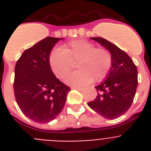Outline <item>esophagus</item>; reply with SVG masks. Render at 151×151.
Returning <instances> with one entry per match:
<instances>
[{"label":"esophagus","instance_id":"1","mask_svg":"<svg viewBox=\"0 0 151 151\" xmlns=\"http://www.w3.org/2000/svg\"><path fill=\"white\" fill-rule=\"evenodd\" d=\"M73 89L78 90V91H82L83 90H84V88H78V87H75V88H73Z\"/></svg>","mask_w":151,"mask_h":151}]
</instances>
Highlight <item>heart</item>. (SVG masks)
Listing matches in <instances>:
<instances>
[{
	"label": "heart",
	"mask_w": 151,
	"mask_h": 151,
	"mask_svg": "<svg viewBox=\"0 0 151 151\" xmlns=\"http://www.w3.org/2000/svg\"><path fill=\"white\" fill-rule=\"evenodd\" d=\"M76 62V71L65 78V82L73 86H84L93 80L99 81L106 78L112 65L109 51L96 48L93 43L77 40L65 44L60 48H54L49 55V65L58 78H64Z\"/></svg>",
	"instance_id": "heart-1"
}]
</instances>
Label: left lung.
I'll return each mask as SVG.
<instances>
[{"instance_id":"left-lung-1","label":"left lung","mask_w":151,"mask_h":151,"mask_svg":"<svg viewBox=\"0 0 151 151\" xmlns=\"http://www.w3.org/2000/svg\"><path fill=\"white\" fill-rule=\"evenodd\" d=\"M109 51L112 65L105 81L96 86L98 94L88 106L105 118L121 117L129 110L138 86V70L130 57L102 37H91Z\"/></svg>"}]
</instances>
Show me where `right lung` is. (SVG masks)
<instances>
[{"mask_svg":"<svg viewBox=\"0 0 151 151\" xmlns=\"http://www.w3.org/2000/svg\"><path fill=\"white\" fill-rule=\"evenodd\" d=\"M63 38L46 37L21 55L15 67L14 93L22 113L39 124L56 118L63 110L70 91L52 72L49 55Z\"/></svg>","mask_w":151,"mask_h":151,"instance_id":"1","label":"right lung"}]
</instances>
